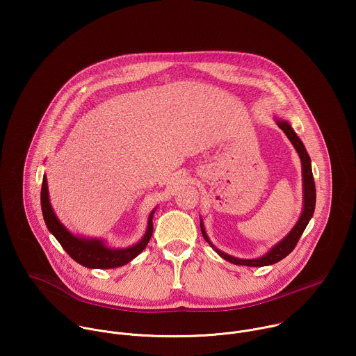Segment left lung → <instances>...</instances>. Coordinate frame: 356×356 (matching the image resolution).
Instances as JSON below:
<instances>
[{"label": "left lung", "mask_w": 356, "mask_h": 356, "mask_svg": "<svg viewBox=\"0 0 356 356\" xmlns=\"http://www.w3.org/2000/svg\"><path fill=\"white\" fill-rule=\"evenodd\" d=\"M279 128L286 134V136L290 139V142L293 143V146L296 147L297 154L300 156L301 161V166H302V213L298 218V221L296 222V225L293 227V229L279 242L276 243L266 255L257 258V259H239L235 257L228 255V253L221 252L220 249H217L209 239L206 229H204V224L202 221H200V227H201V234L204 236V239L214 248V250L218 253L221 258H224L225 261L234 264V265H242V266H253V268H261V266H268V265H273L279 261H282L283 258H286L289 253L296 248L301 234L306 229L309 221L312 220L313 214H314V209H316V184H314V177H313V172H312V161L310 156L307 154L306 147H304L302 142L300 140V138L296 135V132L293 131V128L290 127V124L287 121L283 120H276Z\"/></svg>", "instance_id": "1"}]
</instances>
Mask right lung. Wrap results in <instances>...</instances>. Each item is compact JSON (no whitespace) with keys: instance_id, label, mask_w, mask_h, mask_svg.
<instances>
[{"instance_id":"add662e5","label":"right lung","mask_w":356,"mask_h":356,"mask_svg":"<svg viewBox=\"0 0 356 356\" xmlns=\"http://www.w3.org/2000/svg\"><path fill=\"white\" fill-rule=\"evenodd\" d=\"M40 206H42V214H43V220L46 222L47 229L52 232L54 236L59 241L62 248L69 253V257L74 259L77 264L91 269H111V268L127 265L146 248L152 236V232H154V222H152V218H154L155 210L150 213L147 218V227L143 238L138 243L125 249H113V248H108L104 243V241L101 239L81 238V236L73 235L58 220L52 206H50L46 176H43V181H42Z\"/></svg>"}]
</instances>
